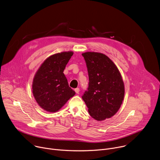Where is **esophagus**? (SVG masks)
Here are the masks:
<instances>
[{
	"label": "esophagus",
	"instance_id": "esophagus-1",
	"mask_svg": "<svg viewBox=\"0 0 160 160\" xmlns=\"http://www.w3.org/2000/svg\"><path fill=\"white\" fill-rule=\"evenodd\" d=\"M75 92L77 94H79V92H80V88H77L75 89Z\"/></svg>",
	"mask_w": 160,
	"mask_h": 160
}]
</instances>
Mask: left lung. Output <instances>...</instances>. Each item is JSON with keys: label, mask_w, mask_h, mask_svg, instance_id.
Masks as SVG:
<instances>
[{"label": "left lung", "mask_w": 160, "mask_h": 160, "mask_svg": "<svg viewBox=\"0 0 160 160\" xmlns=\"http://www.w3.org/2000/svg\"><path fill=\"white\" fill-rule=\"evenodd\" d=\"M88 73V87L82 96L90 115L98 121L110 118L119 110L125 87L118 68L107 56L96 52L82 54Z\"/></svg>", "instance_id": "obj_1"}]
</instances>
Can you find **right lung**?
<instances>
[{
  "instance_id": "right-lung-1",
  "label": "right lung",
  "mask_w": 160,
  "mask_h": 160,
  "mask_svg": "<svg viewBox=\"0 0 160 160\" xmlns=\"http://www.w3.org/2000/svg\"><path fill=\"white\" fill-rule=\"evenodd\" d=\"M73 54L68 51L54 54L45 59L37 71L32 83V92L37 102L45 111H59L75 92L68 85L63 73Z\"/></svg>"
}]
</instances>
